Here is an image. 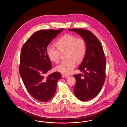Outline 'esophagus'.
I'll return each mask as SVG.
<instances>
[{
  "label": "esophagus",
  "instance_id": "1",
  "mask_svg": "<svg viewBox=\"0 0 127 127\" xmlns=\"http://www.w3.org/2000/svg\"><path fill=\"white\" fill-rule=\"evenodd\" d=\"M68 77H69L68 75H65V74H62V78H67Z\"/></svg>",
  "mask_w": 127,
  "mask_h": 127
}]
</instances>
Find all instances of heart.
<instances>
[{"label": "heart", "mask_w": 127, "mask_h": 127, "mask_svg": "<svg viewBox=\"0 0 127 127\" xmlns=\"http://www.w3.org/2000/svg\"><path fill=\"white\" fill-rule=\"evenodd\" d=\"M56 45L58 48L51 45L47 47L46 53L48 59L58 63L60 60L61 52L66 51L67 59L57 66L56 70L63 74H70L76 66V61H81L85 56L87 51L85 41L83 38L67 34L61 36L56 43Z\"/></svg>", "instance_id": "b5f03b06"}]
</instances>
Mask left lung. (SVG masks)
I'll use <instances>...</instances> for the list:
<instances>
[{
	"label": "left lung",
	"mask_w": 127,
	"mask_h": 127,
	"mask_svg": "<svg viewBox=\"0 0 127 127\" xmlns=\"http://www.w3.org/2000/svg\"><path fill=\"white\" fill-rule=\"evenodd\" d=\"M68 30L77 33L83 38L86 44V53L78 68L84 74L74 75L76 80L74 92L79 100L88 101L98 95L104 83L105 56L99 40L90 31L78 29Z\"/></svg>",
	"instance_id": "obj_1"
}]
</instances>
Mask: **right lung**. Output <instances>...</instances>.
<instances>
[{"instance_id":"1","label":"right lung","mask_w":127,"mask_h":127,"mask_svg":"<svg viewBox=\"0 0 127 127\" xmlns=\"http://www.w3.org/2000/svg\"><path fill=\"white\" fill-rule=\"evenodd\" d=\"M63 29L41 30L34 33L22 47L19 71L27 90L36 100L46 102L54 96L59 72L46 74L52 68L46 53L48 44Z\"/></svg>"}]
</instances>
